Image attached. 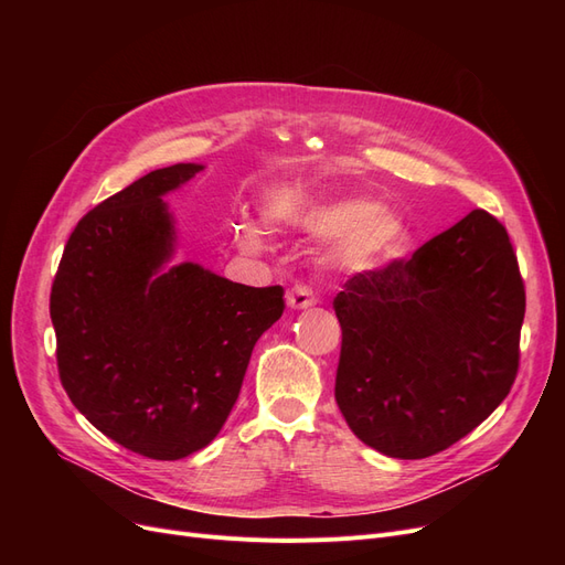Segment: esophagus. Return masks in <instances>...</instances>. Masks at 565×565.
I'll use <instances>...</instances> for the list:
<instances>
[{"instance_id": "obj_1", "label": "esophagus", "mask_w": 565, "mask_h": 565, "mask_svg": "<svg viewBox=\"0 0 565 565\" xmlns=\"http://www.w3.org/2000/svg\"><path fill=\"white\" fill-rule=\"evenodd\" d=\"M287 303L292 306V309H306V306H313V303H316V295H313V289H311L309 285H303V282L295 285L292 289H289V295H287Z\"/></svg>"}]
</instances>
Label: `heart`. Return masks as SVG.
Wrapping results in <instances>:
<instances>
[{
	"label": "heart",
	"instance_id": "obj_1",
	"mask_svg": "<svg viewBox=\"0 0 565 565\" xmlns=\"http://www.w3.org/2000/svg\"><path fill=\"white\" fill-rule=\"evenodd\" d=\"M270 224H297L311 235H337L332 256L349 266H374L396 254L405 243L403 221L384 210H377L365 200H344L316 204L306 210L268 207ZM237 245L247 252L262 247V233L247 218H241L233 228Z\"/></svg>",
	"mask_w": 565,
	"mask_h": 565
}]
</instances>
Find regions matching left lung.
Returning a JSON list of instances; mask_svg holds the SVG:
<instances>
[{
	"label": "left lung",
	"instance_id": "1",
	"mask_svg": "<svg viewBox=\"0 0 565 565\" xmlns=\"http://www.w3.org/2000/svg\"><path fill=\"white\" fill-rule=\"evenodd\" d=\"M332 306L337 405L351 431L388 457L455 446L516 380L525 285L507 228L486 210L413 256L355 273Z\"/></svg>",
	"mask_w": 565,
	"mask_h": 565
}]
</instances>
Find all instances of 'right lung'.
<instances>
[{"instance_id":"right-lung-1","label":"right lung","mask_w":565,"mask_h":565,"mask_svg":"<svg viewBox=\"0 0 565 565\" xmlns=\"http://www.w3.org/2000/svg\"><path fill=\"white\" fill-rule=\"evenodd\" d=\"M172 164L84 214L51 285L58 377L100 434L150 459L210 446L252 349L285 311L280 285L247 287L181 264L160 195L200 172Z\"/></svg>"}]
</instances>
